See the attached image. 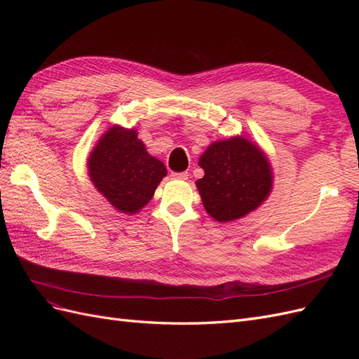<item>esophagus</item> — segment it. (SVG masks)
<instances>
[{"label": "esophagus", "mask_w": 359, "mask_h": 359, "mask_svg": "<svg viewBox=\"0 0 359 359\" xmlns=\"http://www.w3.org/2000/svg\"><path fill=\"white\" fill-rule=\"evenodd\" d=\"M173 180H187L189 173L187 172H172L170 175Z\"/></svg>", "instance_id": "obj_1"}]
</instances>
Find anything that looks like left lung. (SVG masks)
<instances>
[{
	"label": "left lung",
	"instance_id": "1",
	"mask_svg": "<svg viewBox=\"0 0 359 359\" xmlns=\"http://www.w3.org/2000/svg\"><path fill=\"white\" fill-rule=\"evenodd\" d=\"M196 181L202 203L214 220L233 222L255 211L273 189V169L265 153L243 136L217 140L199 158Z\"/></svg>",
	"mask_w": 359,
	"mask_h": 359
}]
</instances>
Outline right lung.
<instances>
[{
	"mask_svg": "<svg viewBox=\"0 0 359 359\" xmlns=\"http://www.w3.org/2000/svg\"><path fill=\"white\" fill-rule=\"evenodd\" d=\"M166 166L148 151L133 128L111 127L88 158V175L114 208L135 214L153 199Z\"/></svg>",
	"mask_w": 359,
	"mask_h": 359,
	"instance_id": "add662e5",
	"label": "right lung"
}]
</instances>
